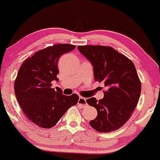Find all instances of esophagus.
Instances as JSON below:
<instances>
[{
    "mask_svg": "<svg viewBox=\"0 0 160 160\" xmlns=\"http://www.w3.org/2000/svg\"><path fill=\"white\" fill-rule=\"evenodd\" d=\"M78 103L81 105L82 107H84L87 106V101H86V99H85L84 98H82V97H79V99H78Z\"/></svg>",
    "mask_w": 160,
    "mask_h": 160,
    "instance_id": "34e87169",
    "label": "esophagus"
}]
</instances>
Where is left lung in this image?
Instances as JSON below:
<instances>
[{"mask_svg": "<svg viewBox=\"0 0 160 160\" xmlns=\"http://www.w3.org/2000/svg\"><path fill=\"white\" fill-rule=\"evenodd\" d=\"M78 49L92 65L95 82H103L108 89L99 101L95 98L87 100L98 111L89 124L100 132L118 130L130 119L141 95V83L135 65L111 47L79 46Z\"/></svg>", "mask_w": 160, "mask_h": 160, "instance_id": "left-lung-1", "label": "left lung"}]
</instances>
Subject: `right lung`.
Wrapping results in <instances>:
<instances>
[{"label":"right lung","instance_id":"add662e5","mask_svg":"<svg viewBox=\"0 0 160 160\" xmlns=\"http://www.w3.org/2000/svg\"><path fill=\"white\" fill-rule=\"evenodd\" d=\"M75 48L67 43L47 47L26 59L19 68L14 82L15 95L26 117L40 128L54 127L78 102L76 94L66 96L60 89L51 87L52 81H58L59 59Z\"/></svg>","mask_w":160,"mask_h":160}]
</instances>
